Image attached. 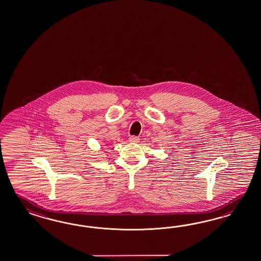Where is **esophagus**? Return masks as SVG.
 Returning a JSON list of instances; mask_svg holds the SVG:
<instances>
[{"label": "esophagus", "mask_w": 261, "mask_h": 261, "mask_svg": "<svg viewBox=\"0 0 261 261\" xmlns=\"http://www.w3.org/2000/svg\"><path fill=\"white\" fill-rule=\"evenodd\" d=\"M139 137H137V136H134V135H132V136H129V138H128V141L129 142H132V143H138L139 142Z\"/></svg>", "instance_id": "esophagus-1"}]
</instances>
